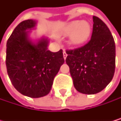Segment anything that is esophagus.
<instances>
[{
  "label": "esophagus",
  "instance_id": "1",
  "mask_svg": "<svg viewBox=\"0 0 121 121\" xmlns=\"http://www.w3.org/2000/svg\"><path fill=\"white\" fill-rule=\"evenodd\" d=\"M67 56V53H66L65 51L64 50V51H63V56H64V59H66Z\"/></svg>",
  "mask_w": 121,
  "mask_h": 121
}]
</instances>
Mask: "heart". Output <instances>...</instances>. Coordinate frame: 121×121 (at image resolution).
I'll return each mask as SVG.
<instances>
[{"mask_svg":"<svg viewBox=\"0 0 121 121\" xmlns=\"http://www.w3.org/2000/svg\"><path fill=\"white\" fill-rule=\"evenodd\" d=\"M91 32V27L86 21H73L66 27L65 33L70 35V42L73 45H81L89 39Z\"/></svg>","mask_w":121,"mask_h":121,"instance_id":"b5f03b06","label":"heart"}]
</instances>
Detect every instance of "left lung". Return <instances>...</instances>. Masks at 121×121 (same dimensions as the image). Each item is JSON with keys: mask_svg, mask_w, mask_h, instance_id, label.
Wrapping results in <instances>:
<instances>
[{"mask_svg": "<svg viewBox=\"0 0 121 121\" xmlns=\"http://www.w3.org/2000/svg\"><path fill=\"white\" fill-rule=\"evenodd\" d=\"M91 40L84 46L66 50L65 62L69 67L75 89L85 94L102 91L112 81L115 69V44L105 23L93 17Z\"/></svg>", "mask_w": 121, "mask_h": 121, "instance_id": "8db88e82", "label": "left lung"}]
</instances>
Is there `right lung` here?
I'll use <instances>...</instances> for the list:
<instances>
[{"instance_id": "1", "label": "right lung", "mask_w": 121, "mask_h": 121, "mask_svg": "<svg viewBox=\"0 0 121 121\" xmlns=\"http://www.w3.org/2000/svg\"><path fill=\"white\" fill-rule=\"evenodd\" d=\"M35 25V21L27 19L13 30L6 43V65L10 81L19 93L39 98L50 92L65 59L62 49L57 52L47 49L46 39L36 44L28 40L26 30Z\"/></svg>"}]
</instances>
